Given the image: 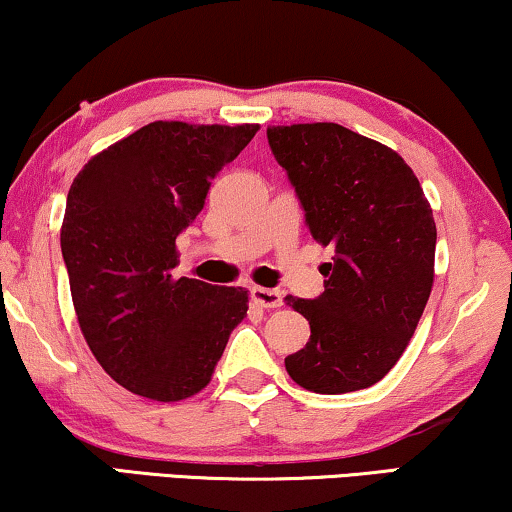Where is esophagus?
Returning <instances> with one entry per match:
<instances>
[{"label":"esophagus","mask_w":512,"mask_h":512,"mask_svg":"<svg viewBox=\"0 0 512 512\" xmlns=\"http://www.w3.org/2000/svg\"><path fill=\"white\" fill-rule=\"evenodd\" d=\"M251 298H254L256 305L265 307V310H275V307H282V291L277 289H265V286H254L251 289Z\"/></svg>","instance_id":"1"}]
</instances>
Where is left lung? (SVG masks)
Wrapping results in <instances>:
<instances>
[{
	"instance_id": "1",
	"label": "left lung",
	"mask_w": 512,
	"mask_h": 512,
	"mask_svg": "<svg viewBox=\"0 0 512 512\" xmlns=\"http://www.w3.org/2000/svg\"><path fill=\"white\" fill-rule=\"evenodd\" d=\"M268 142L312 237L335 247L324 293L284 298L310 321V342L286 356V373L314 394L373 387L401 359L431 296L429 200L394 149L338 123L270 125Z\"/></svg>"
}]
</instances>
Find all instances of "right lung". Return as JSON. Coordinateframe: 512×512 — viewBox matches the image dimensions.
I'll return each mask as SVG.
<instances>
[{
  "instance_id": "obj_1",
  "label": "right lung",
  "mask_w": 512,
  "mask_h": 512,
  "mask_svg": "<svg viewBox=\"0 0 512 512\" xmlns=\"http://www.w3.org/2000/svg\"><path fill=\"white\" fill-rule=\"evenodd\" d=\"M258 128L153 121L90 158L69 188L60 247L76 319L97 363L132 394H198L247 317V289L172 270L177 235Z\"/></svg>"
}]
</instances>
